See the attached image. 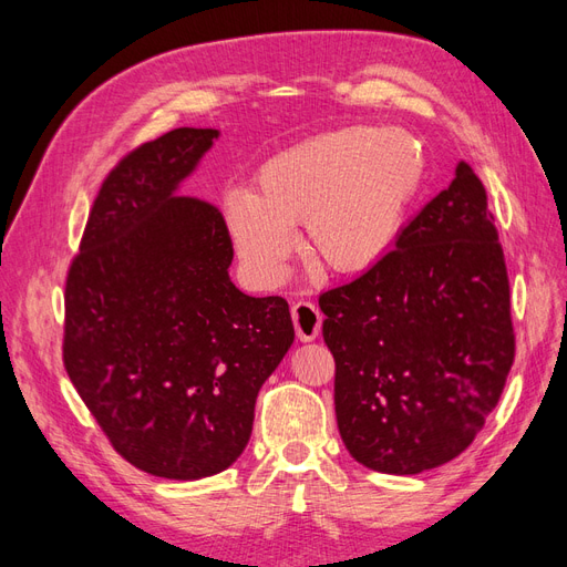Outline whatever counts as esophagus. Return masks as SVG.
<instances>
[{
    "label": "esophagus",
    "mask_w": 567,
    "mask_h": 567,
    "mask_svg": "<svg viewBox=\"0 0 567 567\" xmlns=\"http://www.w3.org/2000/svg\"><path fill=\"white\" fill-rule=\"evenodd\" d=\"M291 322H295V332L301 341H313L320 334L322 313L316 303L297 301L291 306Z\"/></svg>",
    "instance_id": "obj_1"
}]
</instances>
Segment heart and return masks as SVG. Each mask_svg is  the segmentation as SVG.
<instances>
[{"instance_id": "heart-1", "label": "heart", "mask_w": 567, "mask_h": 567, "mask_svg": "<svg viewBox=\"0 0 567 567\" xmlns=\"http://www.w3.org/2000/svg\"><path fill=\"white\" fill-rule=\"evenodd\" d=\"M422 174V153L405 132H324L268 157L251 193H228L224 224L235 254L264 287L285 280L299 224L322 270L360 272L393 245Z\"/></svg>"}]
</instances>
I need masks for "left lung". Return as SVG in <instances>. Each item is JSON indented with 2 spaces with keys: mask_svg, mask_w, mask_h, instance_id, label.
<instances>
[{
  "mask_svg": "<svg viewBox=\"0 0 567 567\" xmlns=\"http://www.w3.org/2000/svg\"><path fill=\"white\" fill-rule=\"evenodd\" d=\"M466 162L360 278L320 295L334 410L355 462L414 476L462 454L516 353L504 251Z\"/></svg>",
  "mask_w": 567,
  "mask_h": 567,
  "instance_id": "1",
  "label": "left lung"
}]
</instances>
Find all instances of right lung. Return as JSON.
Instances as JSON below:
<instances>
[{
    "label": "right lung",
    "instance_id": "add662e5",
    "mask_svg": "<svg viewBox=\"0 0 567 567\" xmlns=\"http://www.w3.org/2000/svg\"><path fill=\"white\" fill-rule=\"evenodd\" d=\"M216 138L181 126L124 155L65 280L72 386L126 462L172 481L243 454L257 395L295 341L282 297L230 282L224 214L176 193Z\"/></svg>",
    "mask_w": 567,
    "mask_h": 567
}]
</instances>
